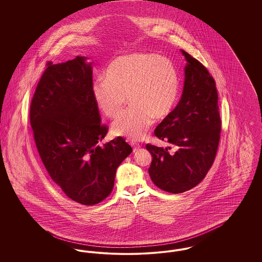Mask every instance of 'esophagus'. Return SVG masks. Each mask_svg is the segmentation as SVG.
<instances>
[{"label": "esophagus", "instance_id": "obj_1", "mask_svg": "<svg viewBox=\"0 0 262 262\" xmlns=\"http://www.w3.org/2000/svg\"><path fill=\"white\" fill-rule=\"evenodd\" d=\"M130 145L133 146V149H134V152H136V151H137V150L139 149L140 148V145L139 144H137V143H135V142H130Z\"/></svg>", "mask_w": 262, "mask_h": 262}]
</instances>
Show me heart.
Masks as SVG:
<instances>
[{"instance_id": "heart-1", "label": "heart", "mask_w": 262, "mask_h": 262, "mask_svg": "<svg viewBox=\"0 0 262 262\" xmlns=\"http://www.w3.org/2000/svg\"><path fill=\"white\" fill-rule=\"evenodd\" d=\"M105 75L92 85L101 112L114 118L127 98L132 104L113 122L115 136L139 140L146 136L154 119L163 120L174 110L180 77L172 62L159 55L136 52L119 56L109 63Z\"/></svg>"}]
</instances>
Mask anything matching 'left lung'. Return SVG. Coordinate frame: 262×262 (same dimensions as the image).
Returning a JSON list of instances; mask_svg holds the SVG:
<instances>
[{"mask_svg":"<svg viewBox=\"0 0 262 262\" xmlns=\"http://www.w3.org/2000/svg\"><path fill=\"white\" fill-rule=\"evenodd\" d=\"M182 52L187 62L182 98L154 130L159 139L174 145L176 152L146 144L152 155L150 178L156 187L171 193L185 192L204 179L216 157L222 124L213 76L200 61Z\"/></svg>","mask_w":262,"mask_h":262,"instance_id":"left-lung-1","label":"left lung"}]
</instances>
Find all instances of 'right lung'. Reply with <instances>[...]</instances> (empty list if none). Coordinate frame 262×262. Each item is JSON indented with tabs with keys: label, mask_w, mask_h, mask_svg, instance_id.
<instances>
[{
	"label": "right lung",
	"mask_w": 262,
	"mask_h": 262,
	"mask_svg": "<svg viewBox=\"0 0 262 262\" xmlns=\"http://www.w3.org/2000/svg\"><path fill=\"white\" fill-rule=\"evenodd\" d=\"M85 57L48 62L30 104V125L39 156L51 179L71 199L94 205L112 192L117 168L132 153L108 133L92 95L91 63Z\"/></svg>",
	"instance_id": "add662e5"
}]
</instances>
